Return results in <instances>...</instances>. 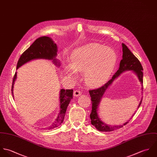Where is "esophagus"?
Returning a JSON list of instances; mask_svg holds the SVG:
<instances>
[{
    "label": "esophagus",
    "instance_id": "obj_1",
    "mask_svg": "<svg viewBox=\"0 0 157 157\" xmlns=\"http://www.w3.org/2000/svg\"><path fill=\"white\" fill-rule=\"evenodd\" d=\"M81 91H79V90H75V91H74V92H73V95H74V96H76V97H77V96H80L81 94Z\"/></svg>",
    "mask_w": 157,
    "mask_h": 157
}]
</instances>
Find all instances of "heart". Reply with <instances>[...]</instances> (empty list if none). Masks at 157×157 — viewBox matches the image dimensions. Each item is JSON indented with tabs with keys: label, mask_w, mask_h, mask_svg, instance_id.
Wrapping results in <instances>:
<instances>
[{
	"label": "heart",
	"mask_w": 157,
	"mask_h": 157,
	"mask_svg": "<svg viewBox=\"0 0 157 157\" xmlns=\"http://www.w3.org/2000/svg\"><path fill=\"white\" fill-rule=\"evenodd\" d=\"M117 62L115 52L98 43H90L74 50L70 63L65 65V73L76 77V72H84L86 84L93 87L103 85L110 76Z\"/></svg>",
	"instance_id": "b5f03b06"
}]
</instances>
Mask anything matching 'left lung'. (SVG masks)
<instances>
[{
	"mask_svg": "<svg viewBox=\"0 0 157 157\" xmlns=\"http://www.w3.org/2000/svg\"><path fill=\"white\" fill-rule=\"evenodd\" d=\"M123 47V57L120 63V67L115 74L113 76L112 78L109 80L106 84L100 88L92 90L89 91V94L91 96V100L92 103V109L90 117L91 119V123L97 130L101 132H111L116 129H119L120 128L123 127L128 123V121L125 122L123 125H108L104 123L99 117L98 115V107L101 101V99L105 94L107 89L111 86L113 82L123 73L126 71H132L138 77L139 81L141 84V90L143 91V67L139 60L135 56V55L130 52V50L127 48L124 44H122ZM142 99H141L137 109H138L141 104ZM136 112V111H135ZM135 115V113L132 117Z\"/></svg>",
	"mask_w": 157,
	"mask_h": 157,
	"instance_id": "8db88e82",
	"label": "left lung"
}]
</instances>
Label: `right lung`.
<instances>
[{"label":"right lung","instance_id":"right-lung-1","mask_svg":"<svg viewBox=\"0 0 157 157\" xmlns=\"http://www.w3.org/2000/svg\"><path fill=\"white\" fill-rule=\"evenodd\" d=\"M57 45L54 42L52 38L47 36L39 37L32 44L27 50L22 54L17 63V70L26 63H29L32 60L39 59L51 60L55 65L59 67L61 65L59 61L56 58L57 56ZM16 78L17 72L15 73L14 76L11 87V94L13 98V88ZM73 90L61 89L59 94V113L53 124L47 128H44L45 129H52L62 124L67 107L71 99H73Z\"/></svg>","mask_w":157,"mask_h":157}]
</instances>
